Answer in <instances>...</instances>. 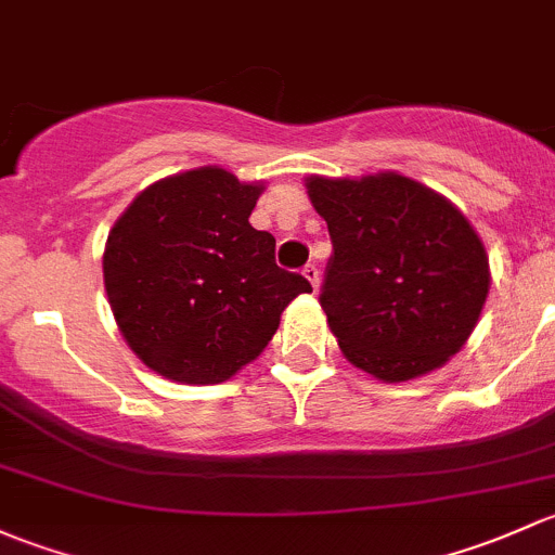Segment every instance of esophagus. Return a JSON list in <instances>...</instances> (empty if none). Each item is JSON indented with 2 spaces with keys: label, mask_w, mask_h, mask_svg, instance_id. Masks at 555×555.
<instances>
[{
  "label": "esophagus",
  "mask_w": 555,
  "mask_h": 555,
  "mask_svg": "<svg viewBox=\"0 0 555 555\" xmlns=\"http://www.w3.org/2000/svg\"><path fill=\"white\" fill-rule=\"evenodd\" d=\"M301 275H305L307 280H310V285H312V288L318 291V285H320V270H318L315 264H307L305 270H301Z\"/></svg>",
  "instance_id": "esophagus-1"
}]
</instances>
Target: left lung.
Listing matches in <instances>:
<instances>
[{"instance_id": "left-lung-1", "label": "left lung", "mask_w": 555, "mask_h": 555, "mask_svg": "<svg viewBox=\"0 0 555 555\" xmlns=\"http://www.w3.org/2000/svg\"><path fill=\"white\" fill-rule=\"evenodd\" d=\"M328 224L320 307L341 352L382 382H409L462 350L489 294V256L470 221L401 173L307 179Z\"/></svg>"}]
</instances>
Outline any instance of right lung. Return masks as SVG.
Segmentation results:
<instances>
[{"label": "right lung", "instance_id": "1", "mask_svg": "<svg viewBox=\"0 0 555 555\" xmlns=\"http://www.w3.org/2000/svg\"><path fill=\"white\" fill-rule=\"evenodd\" d=\"M264 186L230 170L168 176L112 227L104 285L130 350L184 385H219L256 361L310 280L275 264V237L248 224Z\"/></svg>", "mask_w": 555, "mask_h": 555}]
</instances>
